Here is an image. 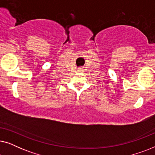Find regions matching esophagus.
<instances>
[{"mask_svg": "<svg viewBox=\"0 0 155 155\" xmlns=\"http://www.w3.org/2000/svg\"><path fill=\"white\" fill-rule=\"evenodd\" d=\"M78 71H79L80 72V71H82V68H79V69H78Z\"/></svg>", "mask_w": 155, "mask_h": 155, "instance_id": "1", "label": "esophagus"}]
</instances>
